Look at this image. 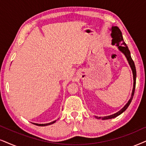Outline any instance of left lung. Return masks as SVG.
<instances>
[{
    "label": "left lung",
    "instance_id": "8db88e82",
    "mask_svg": "<svg viewBox=\"0 0 146 146\" xmlns=\"http://www.w3.org/2000/svg\"><path fill=\"white\" fill-rule=\"evenodd\" d=\"M111 36L112 38V44H117V46L119 48V49L121 50L122 52L126 56L127 60H128L129 64L131 68L132 71H133V91H132V94H131V97L129 102L127 103V104L123 107V108L121 109V110H119V112H117V113L112 114V115L110 116H107V117H96V119H102V120H106V119H113V118H115L118 117V116L120 115L121 113H123V112L125 111V110L128 108V106H129L130 103L131 102L133 97L134 93H135V84H136V69H135V63L133 60L131 56V54H130V51L129 50L128 47H127V44H125V42H124L123 38V36H122V33H121V30L119 27L117 26H114L112 27V34H111Z\"/></svg>",
    "mask_w": 146,
    "mask_h": 146
}]
</instances>
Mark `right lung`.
Wrapping results in <instances>:
<instances>
[{
  "instance_id": "right-lung-1",
  "label": "right lung",
  "mask_w": 146,
  "mask_h": 146,
  "mask_svg": "<svg viewBox=\"0 0 146 146\" xmlns=\"http://www.w3.org/2000/svg\"><path fill=\"white\" fill-rule=\"evenodd\" d=\"M55 122H56V121H52V122H51L50 123H47V124H38V123H34V124L38 125V126H46V125H50L53 124V123H54Z\"/></svg>"
}]
</instances>
